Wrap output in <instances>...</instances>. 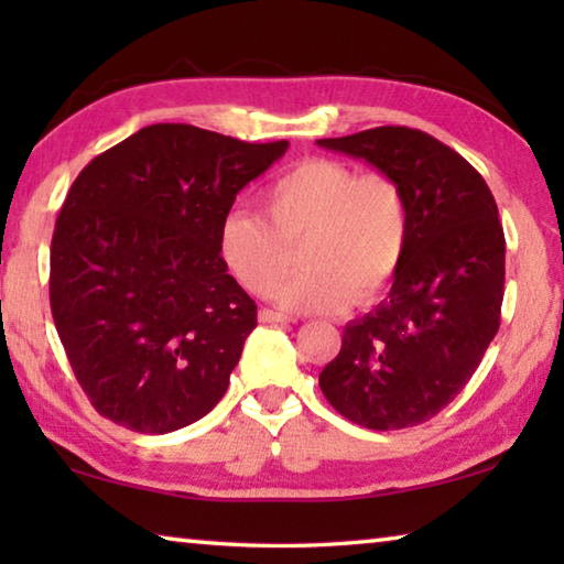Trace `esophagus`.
Masks as SVG:
<instances>
[{
  "label": "esophagus",
  "instance_id": "esophagus-1",
  "mask_svg": "<svg viewBox=\"0 0 564 564\" xmlns=\"http://www.w3.org/2000/svg\"><path fill=\"white\" fill-rule=\"evenodd\" d=\"M259 321H261V323H291L293 318L283 316V313H275V311H271V308H261V311H259Z\"/></svg>",
  "mask_w": 564,
  "mask_h": 564
}]
</instances>
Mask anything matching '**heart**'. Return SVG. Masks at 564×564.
<instances>
[{"instance_id": "b5f03b06", "label": "heart", "mask_w": 564, "mask_h": 564, "mask_svg": "<svg viewBox=\"0 0 564 564\" xmlns=\"http://www.w3.org/2000/svg\"><path fill=\"white\" fill-rule=\"evenodd\" d=\"M261 202L269 218L226 214L218 251L248 293L269 295L301 246L305 269L275 293L289 311L333 313L350 299L370 303L405 259V194L383 171L358 174L338 159H303L263 188Z\"/></svg>"}]
</instances>
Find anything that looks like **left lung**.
<instances>
[{"instance_id":"left-lung-1","label":"left lung","mask_w":564,"mask_h":564,"mask_svg":"<svg viewBox=\"0 0 564 564\" xmlns=\"http://www.w3.org/2000/svg\"><path fill=\"white\" fill-rule=\"evenodd\" d=\"M318 147L393 176L410 218L388 299L343 328L318 386L343 417L370 431L425 423L467 386L500 328L498 204L485 178L425 131L378 127Z\"/></svg>"}]
</instances>
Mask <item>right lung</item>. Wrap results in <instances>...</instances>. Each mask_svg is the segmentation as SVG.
<instances>
[{
  "label": "right lung",
  "mask_w": 564,
  "mask_h": 564,
  "mask_svg": "<svg viewBox=\"0 0 564 564\" xmlns=\"http://www.w3.org/2000/svg\"><path fill=\"white\" fill-rule=\"evenodd\" d=\"M285 149L151 123L76 176L52 236L50 301L99 415L164 435L224 398L256 303L228 275L218 231Z\"/></svg>",
  "instance_id": "1"
}]
</instances>
